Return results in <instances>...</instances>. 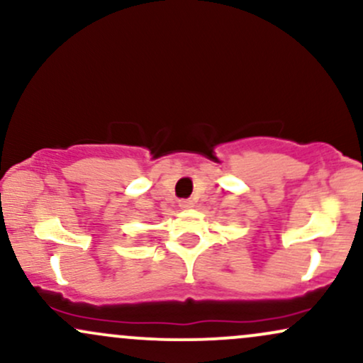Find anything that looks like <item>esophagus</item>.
I'll use <instances>...</instances> for the list:
<instances>
[{"mask_svg": "<svg viewBox=\"0 0 363 363\" xmlns=\"http://www.w3.org/2000/svg\"><path fill=\"white\" fill-rule=\"evenodd\" d=\"M181 206L182 208H191V206H193V199H182Z\"/></svg>", "mask_w": 363, "mask_h": 363, "instance_id": "esophagus-1", "label": "esophagus"}]
</instances>
